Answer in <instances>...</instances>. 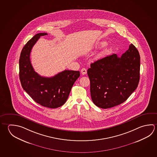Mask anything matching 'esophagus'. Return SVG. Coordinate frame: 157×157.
I'll return each instance as SVG.
<instances>
[{
    "label": "esophagus",
    "mask_w": 157,
    "mask_h": 157,
    "mask_svg": "<svg viewBox=\"0 0 157 157\" xmlns=\"http://www.w3.org/2000/svg\"><path fill=\"white\" fill-rule=\"evenodd\" d=\"M86 73H87V71H86V69H85V68H82V69H81V73L82 75H86Z\"/></svg>",
    "instance_id": "34e87169"
}]
</instances>
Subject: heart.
I'll return each instance as SVG.
<instances>
[{"instance_id":"heart-1","label":"heart","mask_w":157,"mask_h":157,"mask_svg":"<svg viewBox=\"0 0 157 157\" xmlns=\"http://www.w3.org/2000/svg\"><path fill=\"white\" fill-rule=\"evenodd\" d=\"M106 44H107V43H106V42H101L100 43L99 46H100V47H103L105 46ZM109 51H110V49L108 48H105V49L102 51V53H107L109 52Z\"/></svg>"}]
</instances>
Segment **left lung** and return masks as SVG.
<instances>
[{
  "instance_id": "1",
  "label": "left lung",
  "mask_w": 157,
  "mask_h": 157,
  "mask_svg": "<svg viewBox=\"0 0 157 157\" xmlns=\"http://www.w3.org/2000/svg\"><path fill=\"white\" fill-rule=\"evenodd\" d=\"M140 72V56L132 44L121 57L114 53L92 63L87 73L94 104L108 109L123 103L137 88Z\"/></svg>"
}]
</instances>
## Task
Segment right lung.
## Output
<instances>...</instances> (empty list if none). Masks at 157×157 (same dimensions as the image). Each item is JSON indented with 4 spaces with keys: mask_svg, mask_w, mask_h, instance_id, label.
<instances>
[{
    "mask_svg": "<svg viewBox=\"0 0 157 157\" xmlns=\"http://www.w3.org/2000/svg\"><path fill=\"white\" fill-rule=\"evenodd\" d=\"M47 35L36 34L23 47L19 59V77L23 89L35 101L44 107L55 109L66 102L80 72L65 70L47 78L34 71L30 58L31 51L40 36Z\"/></svg>",
    "mask_w": 157,
    "mask_h": 157,
    "instance_id": "1",
    "label": "right lung"
}]
</instances>
